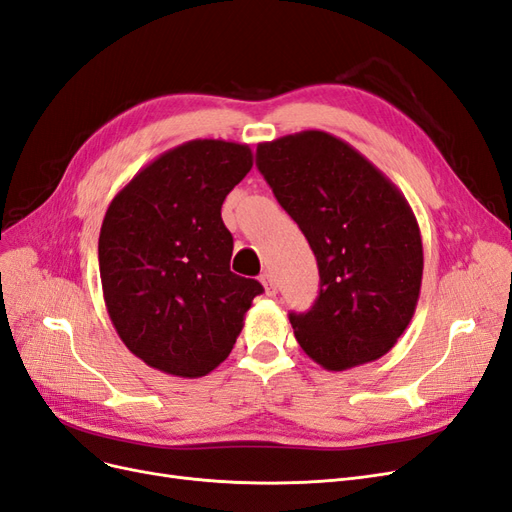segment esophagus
Returning a JSON list of instances; mask_svg holds the SVG:
<instances>
[{"label": "esophagus", "instance_id": "1", "mask_svg": "<svg viewBox=\"0 0 512 512\" xmlns=\"http://www.w3.org/2000/svg\"><path fill=\"white\" fill-rule=\"evenodd\" d=\"M260 282H262V286H265V294H267V297H275V294H277L275 277H273L271 273H265V275L260 277Z\"/></svg>", "mask_w": 512, "mask_h": 512}]
</instances>
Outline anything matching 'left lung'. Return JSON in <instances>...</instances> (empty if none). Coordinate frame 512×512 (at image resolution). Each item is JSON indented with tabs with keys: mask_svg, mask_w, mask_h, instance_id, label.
Returning a JSON list of instances; mask_svg holds the SVG:
<instances>
[{
	"mask_svg": "<svg viewBox=\"0 0 512 512\" xmlns=\"http://www.w3.org/2000/svg\"><path fill=\"white\" fill-rule=\"evenodd\" d=\"M256 158L318 260L314 307L290 314L299 346L329 371L380 359L408 329L423 282L421 230L406 196L322 130L260 143Z\"/></svg>",
	"mask_w": 512,
	"mask_h": 512,
	"instance_id": "obj_1",
	"label": "left lung"
}]
</instances>
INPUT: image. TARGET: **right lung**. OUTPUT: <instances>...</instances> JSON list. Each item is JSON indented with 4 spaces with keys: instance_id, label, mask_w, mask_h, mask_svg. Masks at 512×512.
Returning a JSON list of instances; mask_svg holds the SVG:
<instances>
[{
    "instance_id": "1",
    "label": "right lung",
    "mask_w": 512,
    "mask_h": 512,
    "mask_svg": "<svg viewBox=\"0 0 512 512\" xmlns=\"http://www.w3.org/2000/svg\"><path fill=\"white\" fill-rule=\"evenodd\" d=\"M250 145L196 138L164 151L115 194L100 228L106 312L126 348L179 378L230 354L262 286L230 271L226 194L250 173Z\"/></svg>"
}]
</instances>
